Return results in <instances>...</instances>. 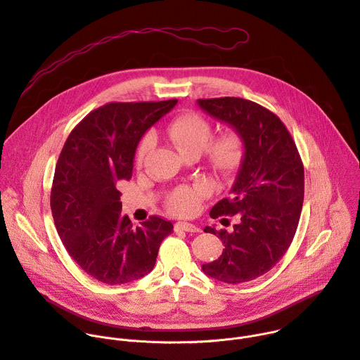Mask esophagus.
<instances>
[{
	"mask_svg": "<svg viewBox=\"0 0 360 360\" xmlns=\"http://www.w3.org/2000/svg\"><path fill=\"white\" fill-rule=\"evenodd\" d=\"M175 230L185 231V233H200V226L195 224H189V222H176Z\"/></svg>",
	"mask_w": 360,
	"mask_h": 360,
	"instance_id": "34e87169",
	"label": "esophagus"
}]
</instances>
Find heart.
<instances>
[{
  "label": "heart",
  "mask_w": 360,
  "mask_h": 360,
  "mask_svg": "<svg viewBox=\"0 0 360 360\" xmlns=\"http://www.w3.org/2000/svg\"><path fill=\"white\" fill-rule=\"evenodd\" d=\"M165 132L181 153L185 156H198L204 152L210 165L222 175L233 172L241 162L244 146L240 135L236 132H226L211 141V123L197 113H185L176 117L167 126ZM150 148L152 138L146 136L141 142L136 153L139 165L145 160ZM208 191L210 189L205 184L178 188L171 193L168 207L174 214L192 215L198 210L200 200L205 197Z\"/></svg>",
  "instance_id": "1"
}]
</instances>
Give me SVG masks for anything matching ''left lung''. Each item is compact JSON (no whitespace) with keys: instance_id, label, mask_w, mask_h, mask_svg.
I'll return each instance as SVG.
<instances>
[{"instance_id":"obj_1","label":"left lung","mask_w":360,"mask_h":360,"mask_svg":"<svg viewBox=\"0 0 360 360\" xmlns=\"http://www.w3.org/2000/svg\"><path fill=\"white\" fill-rule=\"evenodd\" d=\"M197 105L230 126L244 146L230 195L210 212L211 218L236 215L238 222L231 231L204 228L225 248L202 271L221 283L251 281L278 263L296 234L304 195L303 163L283 122L266 108L240 97L200 99Z\"/></svg>"}]
</instances>
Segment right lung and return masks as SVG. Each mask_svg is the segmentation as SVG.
Masks as SVG:
<instances>
[{"instance_id":"add662e5","label":"right lung","mask_w":360,"mask_h":360,"mask_svg":"<svg viewBox=\"0 0 360 360\" xmlns=\"http://www.w3.org/2000/svg\"><path fill=\"white\" fill-rule=\"evenodd\" d=\"M176 99L109 103L89 113L63 146L53 179L51 212L60 240L93 278L116 285L153 270L160 243L174 231L150 217L134 226L122 215L117 185L132 178L138 145Z\"/></svg>"}]
</instances>
